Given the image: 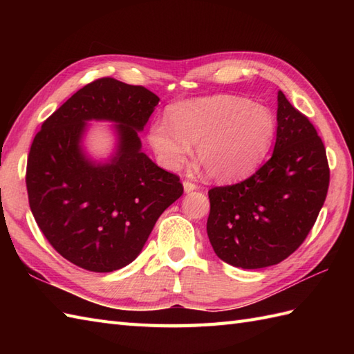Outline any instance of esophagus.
<instances>
[{"instance_id":"34e87169","label":"esophagus","mask_w":354,"mask_h":354,"mask_svg":"<svg viewBox=\"0 0 354 354\" xmlns=\"http://www.w3.org/2000/svg\"><path fill=\"white\" fill-rule=\"evenodd\" d=\"M183 185H184V192L185 193H190V192L198 190V185L194 184V183H190V181H184Z\"/></svg>"}]
</instances>
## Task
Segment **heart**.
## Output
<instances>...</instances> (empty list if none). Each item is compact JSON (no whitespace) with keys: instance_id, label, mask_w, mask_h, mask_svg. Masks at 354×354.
Instances as JSON below:
<instances>
[{"instance_id":"1","label":"heart","mask_w":354,"mask_h":354,"mask_svg":"<svg viewBox=\"0 0 354 354\" xmlns=\"http://www.w3.org/2000/svg\"><path fill=\"white\" fill-rule=\"evenodd\" d=\"M274 137L272 112L228 94L173 104L167 109V120H155L147 133L164 169L181 167L192 153V145H196L198 162L216 181L250 175L269 152Z\"/></svg>"}]
</instances>
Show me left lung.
Returning <instances> with one entry per match:
<instances>
[{
    "mask_svg": "<svg viewBox=\"0 0 354 354\" xmlns=\"http://www.w3.org/2000/svg\"><path fill=\"white\" fill-rule=\"evenodd\" d=\"M328 183L317 129L278 91L272 156L245 181L208 192L207 234L216 255L242 269L288 259L317 222Z\"/></svg>",
    "mask_w": 354,
    "mask_h": 354,
    "instance_id": "obj_1",
    "label": "left lung"
}]
</instances>
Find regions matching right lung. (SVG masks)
Instances as JSON below:
<instances>
[{"instance_id":"add662e5","label":"right lung","mask_w":354,"mask_h":354,"mask_svg":"<svg viewBox=\"0 0 354 354\" xmlns=\"http://www.w3.org/2000/svg\"><path fill=\"white\" fill-rule=\"evenodd\" d=\"M160 97L145 86L103 77L71 95L45 120L27 161V193L37 227L64 259L112 272L138 257L164 209L184 193L179 178L141 152ZM112 121L116 153L106 163L81 147L86 123Z\"/></svg>"}]
</instances>
